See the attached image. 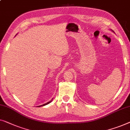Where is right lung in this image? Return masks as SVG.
<instances>
[{"label": "right lung", "mask_w": 130, "mask_h": 130, "mask_svg": "<svg viewBox=\"0 0 130 130\" xmlns=\"http://www.w3.org/2000/svg\"><path fill=\"white\" fill-rule=\"evenodd\" d=\"M52 101V100L51 101H50L49 102H48V103H46V104H43V105H42V106H39V107H41V106H45V105H47V104H49V103L51 102V101Z\"/></svg>", "instance_id": "add662e5"}]
</instances>
